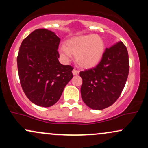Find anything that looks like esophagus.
Masks as SVG:
<instances>
[{
	"label": "esophagus",
	"instance_id": "1",
	"mask_svg": "<svg viewBox=\"0 0 148 148\" xmlns=\"http://www.w3.org/2000/svg\"><path fill=\"white\" fill-rule=\"evenodd\" d=\"M79 71L78 70H76V69H74L72 70V74H73V75H74V76H76V75H77V74H79Z\"/></svg>",
	"mask_w": 148,
	"mask_h": 148
}]
</instances>
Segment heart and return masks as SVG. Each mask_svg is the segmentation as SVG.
I'll use <instances>...</instances> for the list:
<instances>
[{
	"label": "heart",
	"mask_w": 148,
	"mask_h": 148,
	"mask_svg": "<svg viewBox=\"0 0 148 148\" xmlns=\"http://www.w3.org/2000/svg\"><path fill=\"white\" fill-rule=\"evenodd\" d=\"M105 42L99 35H87L67 40L60 49L61 57L68 60L69 56L74 57L75 63L83 69L95 67L102 60Z\"/></svg>",
	"instance_id": "1"
}]
</instances>
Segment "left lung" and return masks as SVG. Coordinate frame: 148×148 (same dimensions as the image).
<instances>
[{
	"instance_id": "8db88e82",
	"label": "left lung",
	"mask_w": 148,
	"mask_h": 148,
	"mask_svg": "<svg viewBox=\"0 0 148 148\" xmlns=\"http://www.w3.org/2000/svg\"><path fill=\"white\" fill-rule=\"evenodd\" d=\"M129 70L128 52L123 42L106 48L97 66L80 72L83 80L81 94L84 102L95 110L111 106L121 95Z\"/></svg>"
}]
</instances>
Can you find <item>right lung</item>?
I'll use <instances>...</instances> for the list:
<instances>
[{
  "mask_svg": "<svg viewBox=\"0 0 148 148\" xmlns=\"http://www.w3.org/2000/svg\"><path fill=\"white\" fill-rule=\"evenodd\" d=\"M60 39L51 30L37 29L22 42L17 56L22 89L37 106L49 107L60 98L72 79L73 67L58 60Z\"/></svg>",
  "mask_w": 148,
  "mask_h": 148,
  "instance_id": "obj_1",
  "label": "right lung"
}]
</instances>
